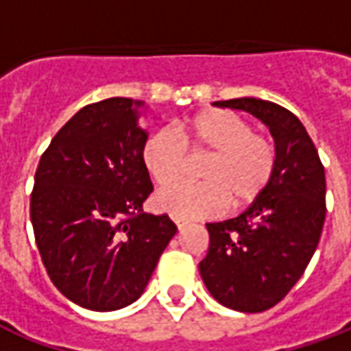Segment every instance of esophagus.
<instances>
[{
  "label": "esophagus",
  "mask_w": 351,
  "mask_h": 351,
  "mask_svg": "<svg viewBox=\"0 0 351 351\" xmlns=\"http://www.w3.org/2000/svg\"><path fill=\"white\" fill-rule=\"evenodd\" d=\"M175 223L176 228H178V231H184L186 228H190V221L182 220V218H175Z\"/></svg>",
  "instance_id": "1"
}]
</instances>
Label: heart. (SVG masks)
<instances>
[{
    "instance_id": "b5f03b06",
    "label": "heart",
    "mask_w": 351,
    "mask_h": 351,
    "mask_svg": "<svg viewBox=\"0 0 351 351\" xmlns=\"http://www.w3.org/2000/svg\"><path fill=\"white\" fill-rule=\"evenodd\" d=\"M208 153L199 176L204 182L161 190L154 205L173 218L195 220L243 208L263 193L276 167V146L269 135L252 130L244 116L210 108L171 130L146 138L141 160L158 186H170L183 172L185 150Z\"/></svg>"
}]
</instances>
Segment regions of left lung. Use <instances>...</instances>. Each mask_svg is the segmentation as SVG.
<instances>
[{
	"label": "left lung",
	"instance_id": "8db88e82",
	"mask_svg": "<svg viewBox=\"0 0 351 351\" xmlns=\"http://www.w3.org/2000/svg\"><path fill=\"white\" fill-rule=\"evenodd\" d=\"M246 110L269 128L276 167L263 193L241 216L206 223L201 278L216 301L239 312L280 302L310 263L325 221V169L301 120L272 101H216Z\"/></svg>",
	"mask_w": 351,
	"mask_h": 351
}]
</instances>
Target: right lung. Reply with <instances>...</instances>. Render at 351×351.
I'll return each mask as SVG.
<instances>
[{"instance_id":"obj_1","label":"right lung","mask_w":351,"mask_h":351,"mask_svg":"<svg viewBox=\"0 0 351 351\" xmlns=\"http://www.w3.org/2000/svg\"><path fill=\"white\" fill-rule=\"evenodd\" d=\"M143 101L82 107L58 131L35 171V243L52 284L82 308L110 312L145 291L175 237L167 214L143 213L152 193L141 152Z\"/></svg>"}]
</instances>
